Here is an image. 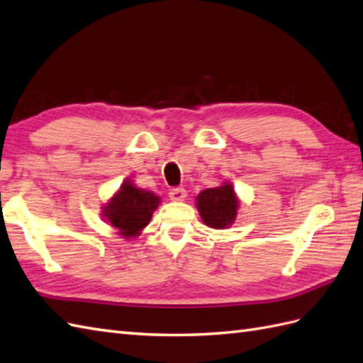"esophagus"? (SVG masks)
<instances>
[{
  "label": "esophagus",
  "instance_id": "obj_1",
  "mask_svg": "<svg viewBox=\"0 0 363 363\" xmlns=\"http://www.w3.org/2000/svg\"><path fill=\"white\" fill-rule=\"evenodd\" d=\"M170 199L174 201V202H181L184 201L185 198H187V191H185V189H181V187H176V189H172L170 193Z\"/></svg>",
  "mask_w": 363,
  "mask_h": 363
}]
</instances>
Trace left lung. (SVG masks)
<instances>
[{
	"instance_id": "1",
	"label": "left lung",
	"mask_w": 363,
	"mask_h": 363,
	"mask_svg": "<svg viewBox=\"0 0 363 363\" xmlns=\"http://www.w3.org/2000/svg\"><path fill=\"white\" fill-rule=\"evenodd\" d=\"M238 204V198L229 182L220 187L202 190L196 196V207L202 221L212 229L230 227L237 218Z\"/></svg>"
}]
</instances>
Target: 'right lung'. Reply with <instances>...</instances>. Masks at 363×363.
<instances>
[{
	"instance_id": "obj_1",
	"label": "right lung",
	"mask_w": 363,
	"mask_h": 363,
	"mask_svg": "<svg viewBox=\"0 0 363 363\" xmlns=\"http://www.w3.org/2000/svg\"><path fill=\"white\" fill-rule=\"evenodd\" d=\"M161 198L153 191L138 189L130 179L123 181L119 191L104 207V218L123 238H134L145 229Z\"/></svg>"
}]
</instances>
